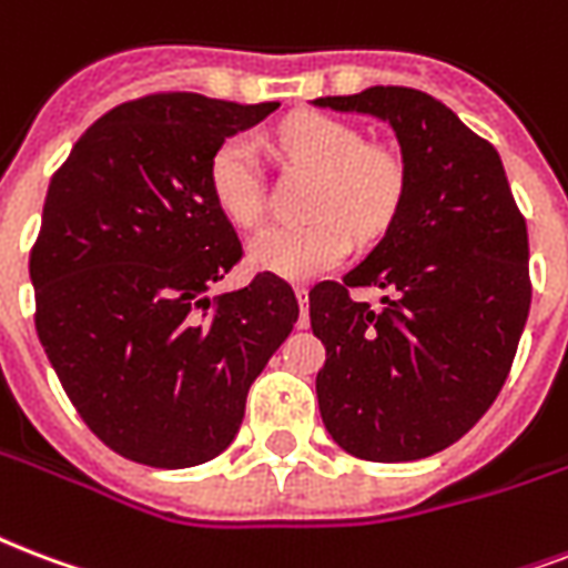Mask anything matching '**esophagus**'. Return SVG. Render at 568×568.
Returning <instances> with one entry per match:
<instances>
[{"label": "esophagus", "mask_w": 568, "mask_h": 568, "mask_svg": "<svg viewBox=\"0 0 568 568\" xmlns=\"http://www.w3.org/2000/svg\"><path fill=\"white\" fill-rule=\"evenodd\" d=\"M294 294H297V303H301V322L297 324H301V327H306V324H310L306 322V294L310 292H306L303 285H297V288H294Z\"/></svg>", "instance_id": "obj_1"}]
</instances>
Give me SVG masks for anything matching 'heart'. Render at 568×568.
<instances>
[{
  "mask_svg": "<svg viewBox=\"0 0 568 568\" xmlns=\"http://www.w3.org/2000/svg\"><path fill=\"white\" fill-rule=\"evenodd\" d=\"M288 158L318 172L303 226H271L250 241V262L285 280H313L352 253L357 237H372L389 226L399 211L408 169L396 149L363 142L348 121L303 112L280 130ZM207 190L229 223L255 226L265 214V181L258 149L244 133L220 142L207 163Z\"/></svg>",
  "mask_w": 568,
  "mask_h": 568,
  "instance_id": "1",
  "label": "heart"
}]
</instances>
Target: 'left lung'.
Here are the masks:
<instances>
[{
	"label": "left lung",
	"mask_w": 568,
	"mask_h": 568,
	"mask_svg": "<svg viewBox=\"0 0 568 568\" xmlns=\"http://www.w3.org/2000/svg\"><path fill=\"white\" fill-rule=\"evenodd\" d=\"M315 106L387 121L408 187L361 265L310 292L324 428L366 462H417L467 435L504 387L530 313L527 223L491 142L432 94L372 85ZM390 292L372 311L347 294Z\"/></svg>",
	"instance_id": "obj_1"
}]
</instances>
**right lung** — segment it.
Instances as JSON below:
<instances>
[{
	"label": "right lung",
	"mask_w": 568,
	"mask_h": 568,
	"mask_svg": "<svg viewBox=\"0 0 568 568\" xmlns=\"http://www.w3.org/2000/svg\"><path fill=\"white\" fill-rule=\"evenodd\" d=\"M276 106L193 92L121 103L50 181L29 255L38 339L85 426L130 462L220 456L297 322L292 285L271 271L207 294L244 253L207 163Z\"/></svg>",
	"instance_id": "add662e5"
}]
</instances>
